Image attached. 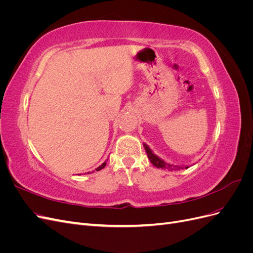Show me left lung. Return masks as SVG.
Returning a JSON list of instances; mask_svg holds the SVG:
<instances>
[{
  "instance_id": "obj_1",
  "label": "left lung",
  "mask_w": 253,
  "mask_h": 253,
  "mask_svg": "<svg viewBox=\"0 0 253 253\" xmlns=\"http://www.w3.org/2000/svg\"><path fill=\"white\" fill-rule=\"evenodd\" d=\"M143 148L147 152V155L150 159V162L152 163L153 166H155L156 168H162V169L165 170H180V169H188L189 166H175L169 163H166L164 159H162L160 157H158L156 154L153 153V151L150 149L149 145L147 143H143Z\"/></svg>"
}]
</instances>
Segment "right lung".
Returning <instances> with one entry per match:
<instances>
[{
	"instance_id": "add662e5",
	"label": "right lung",
	"mask_w": 253,
	"mask_h": 253,
	"mask_svg": "<svg viewBox=\"0 0 253 253\" xmlns=\"http://www.w3.org/2000/svg\"><path fill=\"white\" fill-rule=\"evenodd\" d=\"M105 165H106V162H105V163H103L101 166H99V167L97 168V169H96V171H100V170H102L103 168L105 167ZM93 172H94V171H93ZM88 173H89V172H88ZM88 173H87V174H88ZM90 173H91V172H90ZM85 174H86V173H85ZM80 175H81V174H80Z\"/></svg>"
}]
</instances>
